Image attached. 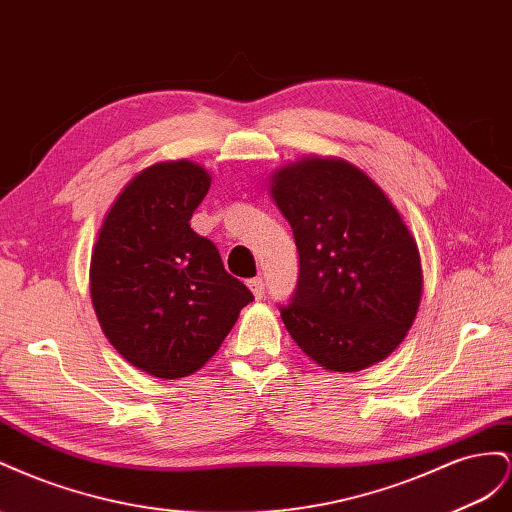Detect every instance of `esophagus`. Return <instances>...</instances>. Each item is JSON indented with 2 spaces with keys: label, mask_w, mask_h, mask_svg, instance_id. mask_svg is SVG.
Wrapping results in <instances>:
<instances>
[{
  "label": "esophagus",
  "mask_w": 512,
  "mask_h": 512,
  "mask_svg": "<svg viewBox=\"0 0 512 512\" xmlns=\"http://www.w3.org/2000/svg\"><path fill=\"white\" fill-rule=\"evenodd\" d=\"M246 283H248V287H251L255 298H264L266 296V285H264V279H261V276H255V279H248Z\"/></svg>",
  "instance_id": "1"
}]
</instances>
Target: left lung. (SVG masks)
<instances>
[{"mask_svg": "<svg viewBox=\"0 0 512 512\" xmlns=\"http://www.w3.org/2000/svg\"><path fill=\"white\" fill-rule=\"evenodd\" d=\"M272 197L294 231L300 272L279 311L291 339L330 371L384 360L410 330L422 291L416 240L369 175L306 158L274 175Z\"/></svg>", "mask_w": 512, "mask_h": 512, "instance_id": "8db88e82", "label": "left lung"}]
</instances>
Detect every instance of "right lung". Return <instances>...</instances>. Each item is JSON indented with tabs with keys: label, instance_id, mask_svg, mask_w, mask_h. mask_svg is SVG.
<instances>
[{
	"label": "right lung",
	"instance_id": "right-lung-1",
	"mask_svg": "<svg viewBox=\"0 0 512 512\" xmlns=\"http://www.w3.org/2000/svg\"><path fill=\"white\" fill-rule=\"evenodd\" d=\"M206 169L178 160L141 171L115 199L92 253L90 291L109 343L154 377L201 369L251 294L212 240L191 229Z\"/></svg>",
	"mask_w": 512,
	"mask_h": 512
}]
</instances>
